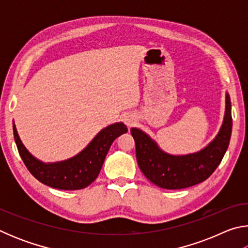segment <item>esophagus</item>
Returning a JSON list of instances; mask_svg holds the SVG:
<instances>
[{
	"label": "esophagus",
	"mask_w": 248,
	"mask_h": 248,
	"mask_svg": "<svg viewBox=\"0 0 248 248\" xmlns=\"http://www.w3.org/2000/svg\"><path fill=\"white\" fill-rule=\"evenodd\" d=\"M136 116H134L133 114H127L124 117V124L128 125V127H131V125L136 123Z\"/></svg>",
	"instance_id": "1"
}]
</instances>
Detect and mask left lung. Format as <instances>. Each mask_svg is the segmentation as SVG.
Listing matches in <instances>:
<instances>
[{
	"label": "left lung",
	"instance_id": "8db88e82",
	"mask_svg": "<svg viewBox=\"0 0 248 248\" xmlns=\"http://www.w3.org/2000/svg\"><path fill=\"white\" fill-rule=\"evenodd\" d=\"M232 133L230 95L225 96L223 124L215 139L198 152L171 155L138 128H131L138 165L151 183L165 189H183L210 177L223 158Z\"/></svg>",
	"mask_w": 248,
	"mask_h": 248
}]
</instances>
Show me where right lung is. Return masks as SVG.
Returning a JSON list of instances; mask_svg holds the SVG:
<instances>
[{
    "instance_id": "1",
    "label": "right lung",
    "mask_w": 248,
    "mask_h": 248,
    "mask_svg": "<svg viewBox=\"0 0 248 248\" xmlns=\"http://www.w3.org/2000/svg\"><path fill=\"white\" fill-rule=\"evenodd\" d=\"M128 131L123 123L112 124L99 131L90 144L75 156L56 163H44L28 152L13 123L14 139L25 165L33 177L49 187L62 190L83 189L97 178L112 142Z\"/></svg>"
}]
</instances>
